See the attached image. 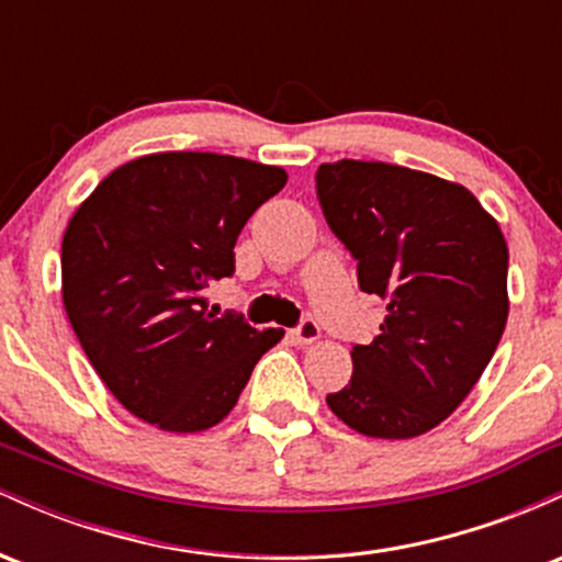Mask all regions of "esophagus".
<instances>
[{
    "label": "esophagus",
    "mask_w": 562,
    "mask_h": 562,
    "mask_svg": "<svg viewBox=\"0 0 562 562\" xmlns=\"http://www.w3.org/2000/svg\"><path fill=\"white\" fill-rule=\"evenodd\" d=\"M293 338H295V344H301V346L314 344V340L319 338V325H317V319L303 317V319L299 322V327H293Z\"/></svg>",
    "instance_id": "34e87169"
}]
</instances>
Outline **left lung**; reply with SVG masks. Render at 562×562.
Returning <instances> with one entry per match:
<instances>
[{"instance_id": "1", "label": "left lung", "mask_w": 562, "mask_h": 562, "mask_svg": "<svg viewBox=\"0 0 562 562\" xmlns=\"http://www.w3.org/2000/svg\"><path fill=\"white\" fill-rule=\"evenodd\" d=\"M327 227L364 293L389 301L380 335L353 344L348 385L327 404L372 438L447 420L492 362L507 322V243L473 192L375 160L317 169Z\"/></svg>"}]
</instances>
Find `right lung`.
Returning a JSON list of instances; mask_svg holds the SVG:
<instances>
[{
    "instance_id": "obj_1",
    "label": "right lung",
    "mask_w": 562,
    "mask_h": 562,
    "mask_svg": "<svg viewBox=\"0 0 562 562\" xmlns=\"http://www.w3.org/2000/svg\"><path fill=\"white\" fill-rule=\"evenodd\" d=\"M288 182L277 166L156 153L115 169L63 237V303L108 391L139 420L195 434L229 415L282 330L209 312L245 222Z\"/></svg>"
}]
</instances>
